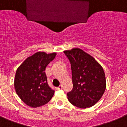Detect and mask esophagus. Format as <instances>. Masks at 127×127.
<instances>
[{
	"mask_svg": "<svg viewBox=\"0 0 127 127\" xmlns=\"http://www.w3.org/2000/svg\"><path fill=\"white\" fill-rule=\"evenodd\" d=\"M62 88H63L62 85H60L57 88V90H61V89H62Z\"/></svg>",
	"mask_w": 127,
	"mask_h": 127,
	"instance_id": "obj_1",
	"label": "esophagus"
}]
</instances>
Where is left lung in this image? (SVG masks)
Masks as SVG:
<instances>
[{
  "label": "left lung",
  "instance_id": "8db88e82",
  "mask_svg": "<svg viewBox=\"0 0 127 127\" xmlns=\"http://www.w3.org/2000/svg\"><path fill=\"white\" fill-rule=\"evenodd\" d=\"M71 63L73 88L68 92V100L80 108L92 107L103 95L106 78L102 66L86 52L78 48L65 51Z\"/></svg>",
  "mask_w": 127,
  "mask_h": 127
}]
</instances>
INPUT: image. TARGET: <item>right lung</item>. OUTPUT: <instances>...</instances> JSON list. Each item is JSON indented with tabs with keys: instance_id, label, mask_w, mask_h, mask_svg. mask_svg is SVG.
Returning <instances> with one entry per match:
<instances>
[{
	"instance_id": "add662e5",
	"label": "right lung",
	"mask_w": 127,
	"mask_h": 127,
	"mask_svg": "<svg viewBox=\"0 0 127 127\" xmlns=\"http://www.w3.org/2000/svg\"><path fill=\"white\" fill-rule=\"evenodd\" d=\"M56 55L55 52H37L27 58L17 69L15 90L27 105L39 107L49 102L53 97L54 91L48 85L45 71Z\"/></svg>"
}]
</instances>
